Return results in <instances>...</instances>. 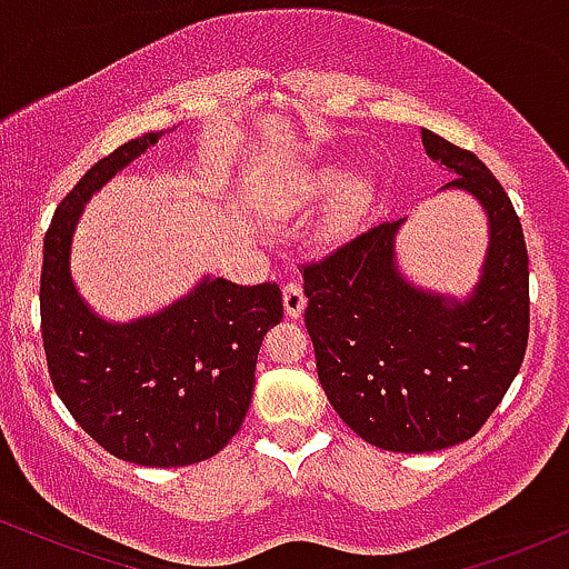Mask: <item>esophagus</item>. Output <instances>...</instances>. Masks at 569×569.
I'll return each instance as SVG.
<instances>
[{"mask_svg":"<svg viewBox=\"0 0 569 569\" xmlns=\"http://www.w3.org/2000/svg\"><path fill=\"white\" fill-rule=\"evenodd\" d=\"M282 303H284V315L290 319H298L303 315L306 309V296H303V287L298 282H290L284 287L282 292Z\"/></svg>","mask_w":569,"mask_h":569,"instance_id":"obj_1","label":"esophagus"}]
</instances>
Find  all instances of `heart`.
Instances as JSON below:
<instances>
[{
  "label": "heart",
  "instance_id": "heart-1",
  "mask_svg": "<svg viewBox=\"0 0 569 569\" xmlns=\"http://www.w3.org/2000/svg\"><path fill=\"white\" fill-rule=\"evenodd\" d=\"M333 193L322 220H319L317 239L322 244H341L360 231L373 209V184L366 174H343L333 163L306 166L296 174L284 177L273 184L268 196V209L277 214H301L315 203Z\"/></svg>",
  "mask_w": 569,
  "mask_h": 569
}]
</instances>
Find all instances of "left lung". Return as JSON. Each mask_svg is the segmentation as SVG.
Here are the masks:
<instances>
[{
    "label": "left lung",
    "mask_w": 569,
    "mask_h": 569,
    "mask_svg": "<svg viewBox=\"0 0 569 569\" xmlns=\"http://www.w3.org/2000/svg\"><path fill=\"white\" fill-rule=\"evenodd\" d=\"M425 152L487 214L481 277L465 298L425 290L400 271L406 217L368 228L303 268L306 330L338 417L368 443L425 455L481 430L519 373L529 338V260L521 222L470 150L422 129Z\"/></svg>",
    "instance_id": "left-lung-1"
}]
</instances>
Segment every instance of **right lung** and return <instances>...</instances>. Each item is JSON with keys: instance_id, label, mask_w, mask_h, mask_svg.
Listing matches in <instances>:
<instances>
[{"instance_id": "add662e5", "label": "right lung", "mask_w": 569, "mask_h": 569, "mask_svg": "<svg viewBox=\"0 0 569 569\" xmlns=\"http://www.w3.org/2000/svg\"><path fill=\"white\" fill-rule=\"evenodd\" d=\"M161 137L120 144L59 203L44 233L40 311L50 381L82 430L126 462L182 468L239 432L260 341L282 319V290L207 273L188 296L131 322H110L86 303L69 268L82 209Z\"/></svg>"}]
</instances>
